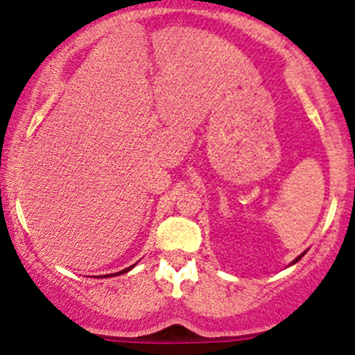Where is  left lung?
Instances as JSON below:
<instances>
[{
    "label": "left lung",
    "mask_w": 355,
    "mask_h": 355,
    "mask_svg": "<svg viewBox=\"0 0 355 355\" xmlns=\"http://www.w3.org/2000/svg\"><path fill=\"white\" fill-rule=\"evenodd\" d=\"M304 254H306V252H302V254H300V256H297V257H295V259H293V261H292V263H290V266H292V264H295V263H297V261H299V259H300V257H302V256H304Z\"/></svg>",
    "instance_id": "left-lung-1"
}]
</instances>
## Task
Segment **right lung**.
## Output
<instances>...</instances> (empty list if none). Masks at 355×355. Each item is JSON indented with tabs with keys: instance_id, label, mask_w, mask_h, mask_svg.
<instances>
[{
	"instance_id": "add662e5",
	"label": "right lung",
	"mask_w": 355,
	"mask_h": 355,
	"mask_svg": "<svg viewBox=\"0 0 355 355\" xmlns=\"http://www.w3.org/2000/svg\"><path fill=\"white\" fill-rule=\"evenodd\" d=\"M134 266H135V264H132V266L125 268V270L118 271V273H111V275H108V277H113V275H114V277H116V275H121V273H127V271H130V270H132V268H134ZM108 277H105V278H108Z\"/></svg>"
}]
</instances>
